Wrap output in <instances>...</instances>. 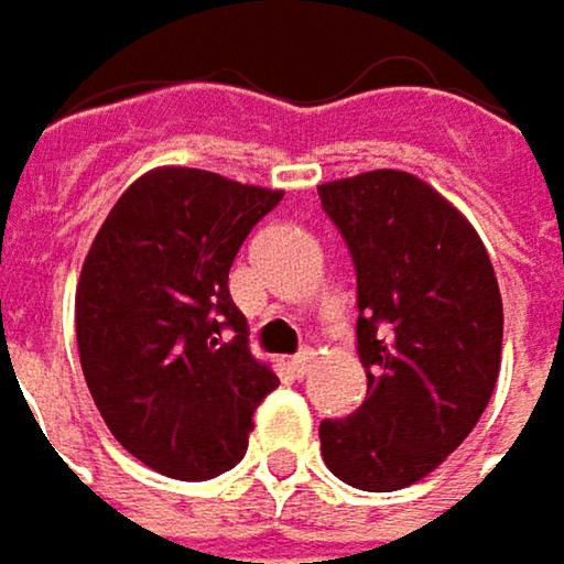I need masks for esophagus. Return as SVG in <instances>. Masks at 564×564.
Instances as JSON below:
<instances>
[{
    "instance_id": "1",
    "label": "esophagus",
    "mask_w": 564,
    "mask_h": 564,
    "mask_svg": "<svg viewBox=\"0 0 564 564\" xmlns=\"http://www.w3.org/2000/svg\"><path fill=\"white\" fill-rule=\"evenodd\" d=\"M312 367H315V354L312 350H302V354H295L292 357V373L302 380V377H308L312 373Z\"/></svg>"
}]
</instances>
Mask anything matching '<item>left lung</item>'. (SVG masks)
I'll list each match as a JSON object with an SVG mask.
<instances>
[{"instance_id":"left-lung-1","label":"left lung","mask_w":564,"mask_h":564,"mask_svg":"<svg viewBox=\"0 0 564 564\" xmlns=\"http://www.w3.org/2000/svg\"><path fill=\"white\" fill-rule=\"evenodd\" d=\"M357 269L367 399L321 422V455L357 490L422 480L484 415L503 347V302L477 230L409 172L317 187Z\"/></svg>"}]
</instances>
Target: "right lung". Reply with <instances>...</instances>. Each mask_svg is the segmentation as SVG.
<instances>
[{
  "label": "right lung",
  "mask_w": 564,
  "mask_h": 564,
  "mask_svg": "<svg viewBox=\"0 0 564 564\" xmlns=\"http://www.w3.org/2000/svg\"><path fill=\"white\" fill-rule=\"evenodd\" d=\"M279 200L214 172L155 169L126 187L84 259V380L112 438L165 477L237 467L256 405L279 387L230 299V265Z\"/></svg>",
  "instance_id": "obj_1"
}]
</instances>
